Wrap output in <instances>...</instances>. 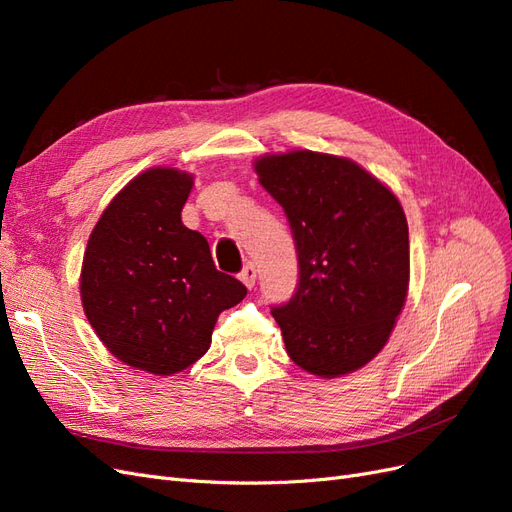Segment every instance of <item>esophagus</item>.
I'll use <instances>...</instances> for the list:
<instances>
[{"instance_id":"1","label":"esophagus","mask_w":512,"mask_h":512,"mask_svg":"<svg viewBox=\"0 0 512 512\" xmlns=\"http://www.w3.org/2000/svg\"><path fill=\"white\" fill-rule=\"evenodd\" d=\"M239 280H241L247 288H254V284H256V267L252 265V262H247V265L243 267V271L239 273Z\"/></svg>"}]
</instances>
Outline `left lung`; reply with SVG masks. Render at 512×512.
Returning <instances> with one entry per match:
<instances>
[{"label":"left lung","instance_id":"obj_1","mask_svg":"<svg viewBox=\"0 0 512 512\" xmlns=\"http://www.w3.org/2000/svg\"><path fill=\"white\" fill-rule=\"evenodd\" d=\"M297 247L299 282L273 305L290 359L335 378L384 348L406 303L408 222L395 194L346 158L290 151L256 160Z\"/></svg>","mask_w":512,"mask_h":512}]
</instances>
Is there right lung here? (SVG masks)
<instances>
[{
  "instance_id": "add662e5",
  "label": "right lung",
  "mask_w": 512,
  "mask_h": 512,
  "mask_svg": "<svg viewBox=\"0 0 512 512\" xmlns=\"http://www.w3.org/2000/svg\"><path fill=\"white\" fill-rule=\"evenodd\" d=\"M192 183L173 168L134 177L104 209L83 258L89 324L119 361L158 376L198 361L218 316L247 294L181 222Z\"/></svg>"
}]
</instances>
